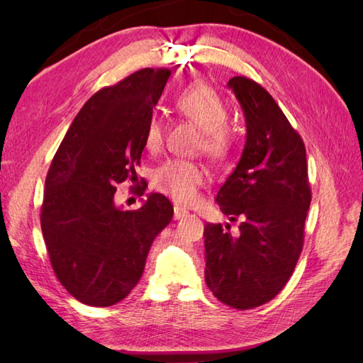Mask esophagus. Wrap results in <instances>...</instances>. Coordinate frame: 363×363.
Here are the masks:
<instances>
[{"instance_id":"esophagus-1","label":"esophagus","mask_w":363,"mask_h":363,"mask_svg":"<svg viewBox=\"0 0 363 363\" xmlns=\"http://www.w3.org/2000/svg\"><path fill=\"white\" fill-rule=\"evenodd\" d=\"M187 213H189V212H187L186 209H182V207L176 206V207H174V215H173V217H174V220H181V218L186 217Z\"/></svg>"}]
</instances>
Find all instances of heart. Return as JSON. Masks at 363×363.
<instances>
[{
    "instance_id": "b5f03b06",
    "label": "heart",
    "mask_w": 363,
    "mask_h": 363,
    "mask_svg": "<svg viewBox=\"0 0 363 363\" xmlns=\"http://www.w3.org/2000/svg\"><path fill=\"white\" fill-rule=\"evenodd\" d=\"M174 107L182 117L201 129L198 146L212 159H223L233 148L234 134L228 126L229 111L225 101L204 84L184 89L174 99ZM164 138V125L152 115L145 130V146L156 151ZM206 181V169L195 162L173 159L162 164L152 174V187L173 198L176 203L190 204L196 199L198 189Z\"/></svg>"
}]
</instances>
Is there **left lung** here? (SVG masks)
<instances>
[{"label": "left lung", "instance_id": "left-lung-1", "mask_svg": "<svg viewBox=\"0 0 363 363\" xmlns=\"http://www.w3.org/2000/svg\"><path fill=\"white\" fill-rule=\"evenodd\" d=\"M242 106L246 143L215 201L229 225L204 226L206 284L215 298L248 311L272 301L289 282L304 243L311 206L306 146L273 96L245 76L229 79Z\"/></svg>", "mask_w": 363, "mask_h": 363}]
</instances>
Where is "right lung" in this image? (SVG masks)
Segmentation results:
<instances>
[{"mask_svg": "<svg viewBox=\"0 0 363 363\" xmlns=\"http://www.w3.org/2000/svg\"><path fill=\"white\" fill-rule=\"evenodd\" d=\"M172 72L143 68L91 96L67 130L45 181L42 234L54 273L81 303L113 306L143 274L173 206L150 194L137 211L113 203L117 184L137 181L145 130Z\"/></svg>", "mask_w": 363, "mask_h": 363, "instance_id": "add662e5", "label": "right lung"}]
</instances>
